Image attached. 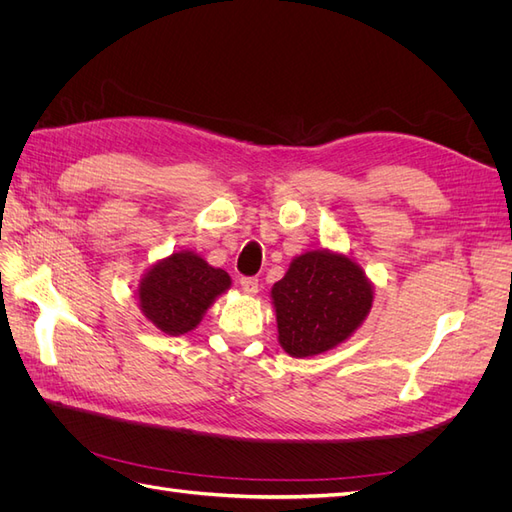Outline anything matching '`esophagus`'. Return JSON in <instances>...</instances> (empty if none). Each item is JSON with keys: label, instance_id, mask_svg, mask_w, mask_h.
<instances>
[{"label": "esophagus", "instance_id": "34e87169", "mask_svg": "<svg viewBox=\"0 0 512 512\" xmlns=\"http://www.w3.org/2000/svg\"><path fill=\"white\" fill-rule=\"evenodd\" d=\"M239 284H241L243 292H247V294H256L258 292V280H256V277H241Z\"/></svg>", "mask_w": 512, "mask_h": 512}]
</instances>
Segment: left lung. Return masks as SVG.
<instances>
[{
	"label": "left lung",
	"instance_id": "left-lung-1",
	"mask_svg": "<svg viewBox=\"0 0 512 512\" xmlns=\"http://www.w3.org/2000/svg\"><path fill=\"white\" fill-rule=\"evenodd\" d=\"M271 297L282 348L303 359L346 342L367 318L374 290L354 260L316 250L290 262Z\"/></svg>",
	"mask_w": 512,
	"mask_h": 512
}]
</instances>
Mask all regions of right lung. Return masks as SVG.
Masks as SVG:
<instances>
[{"instance_id":"add662e5","label":"right lung","mask_w":512,"mask_h":512,"mask_svg":"<svg viewBox=\"0 0 512 512\" xmlns=\"http://www.w3.org/2000/svg\"><path fill=\"white\" fill-rule=\"evenodd\" d=\"M230 288V275L194 252H177L153 265L138 284L143 314L168 335H183Z\"/></svg>"}]
</instances>
